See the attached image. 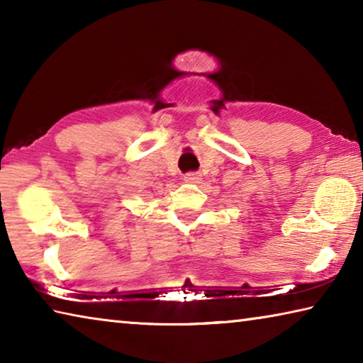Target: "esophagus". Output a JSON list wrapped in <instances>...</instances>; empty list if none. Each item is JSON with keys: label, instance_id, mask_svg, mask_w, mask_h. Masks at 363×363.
<instances>
[{"label": "esophagus", "instance_id": "obj_1", "mask_svg": "<svg viewBox=\"0 0 363 363\" xmlns=\"http://www.w3.org/2000/svg\"><path fill=\"white\" fill-rule=\"evenodd\" d=\"M201 179H203V177H201L200 173H187L184 176V182L187 184H200Z\"/></svg>", "mask_w": 363, "mask_h": 363}]
</instances>
